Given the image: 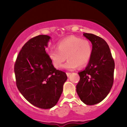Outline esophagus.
I'll return each mask as SVG.
<instances>
[{"mask_svg": "<svg viewBox=\"0 0 127 127\" xmlns=\"http://www.w3.org/2000/svg\"><path fill=\"white\" fill-rule=\"evenodd\" d=\"M70 74H71V73H69V72H67L66 73V75H67V76H69L70 75Z\"/></svg>", "mask_w": 127, "mask_h": 127, "instance_id": "esophagus-1", "label": "esophagus"}]
</instances>
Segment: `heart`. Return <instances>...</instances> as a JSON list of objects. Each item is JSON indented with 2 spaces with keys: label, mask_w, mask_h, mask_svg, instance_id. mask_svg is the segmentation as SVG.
<instances>
[{
  "label": "heart",
  "mask_w": 127,
  "mask_h": 127,
  "mask_svg": "<svg viewBox=\"0 0 127 127\" xmlns=\"http://www.w3.org/2000/svg\"><path fill=\"white\" fill-rule=\"evenodd\" d=\"M48 55L54 66L60 68L67 59L68 60L64 65L67 70H74L84 67L88 63L92 55V46L87 39L70 36L57 43V49H50Z\"/></svg>",
  "instance_id": "b5f03b06"
}]
</instances>
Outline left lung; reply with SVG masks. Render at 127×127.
Segmentation results:
<instances>
[{"label": "left lung", "instance_id": "left-lung-1", "mask_svg": "<svg viewBox=\"0 0 127 127\" xmlns=\"http://www.w3.org/2000/svg\"><path fill=\"white\" fill-rule=\"evenodd\" d=\"M93 45L92 55L84 70L79 72L76 92L81 101L94 105L106 98L113 84L115 62L107 42L101 37L84 33Z\"/></svg>", "mask_w": 127, "mask_h": 127}]
</instances>
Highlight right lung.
Instances as JSON below:
<instances>
[{
	"mask_svg": "<svg viewBox=\"0 0 127 127\" xmlns=\"http://www.w3.org/2000/svg\"><path fill=\"white\" fill-rule=\"evenodd\" d=\"M51 37L39 35L28 40L14 65L16 84L23 97L33 106L50 109L57 103L67 77L54 67L45 51Z\"/></svg>",
	"mask_w": 127,
	"mask_h": 127,
	"instance_id": "add662e5",
	"label": "right lung"
}]
</instances>
